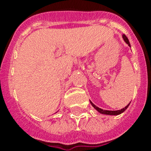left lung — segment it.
I'll return each instance as SVG.
<instances>
[{"mask_svg": "<svg viewBox=\"0 0 151 151\" xmlns=\"http://www.w3.org/2000/svg\"><path fill=\"white\" fill-rule=\"evenodd\" d=\"M122 38H123V40H124V41L125 42V43L128 45L131 48V45H130V43H129V39L127 38V37L125 36V35H122ZM131 103V102H130ZM130 103L128 104V105L125 106V107L122 108V109H121V110H103V109H101V108L98 107V106H96L95 105V104H93L92 103V101H90V103H91V105L93 106V107L96 109V110L98 111V112L99 113V114H104V115H111V116H116V115H119L121 114H122L123 112H124L125 110H126V109L128 107H129V104H130Z\"/></svg>", "mask_w": 151, "mask_h": 151, "instance_id": "obj_1", "label": "left lung"}]
</instances>
